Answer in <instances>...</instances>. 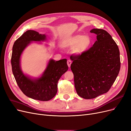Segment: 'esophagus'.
Wrapping results in <instances>:
<instances>
[{"label": "esophagus", "instance_id": "34e87169", "mask_svg": "<svg viewBox=\"0 0 131 131\" xmlns=\"http://www.w3.org/2000/svg\"><path fill=\"white\" fill-rule=\"evenodd\" d=\"M67 65H68V66H69V67H70L71 65V64H72V61H71L70 60H67Z\"/></svg>", "mask_w": 131, "mask_h": 131}]
</instances>
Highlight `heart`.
Instances as JSON below:
<instances>
[{
    "mask_svg": "<svg viewBox=\"0 0 131 131\" xmlns=\"http://www.w3.org/2000/svg\"><path fill=\"white\" fill-rule=\"evenodd\" d=\"M93 43L89 36L78 34L70 38L66 42V46L73 48V53L80 55L86 52L90 48Z\"/></svg>",
    "mask_w": 131,
    "mask_h": 131,
    "instance_id": "obj_1",
    "label": "heart"
}]
</instances>
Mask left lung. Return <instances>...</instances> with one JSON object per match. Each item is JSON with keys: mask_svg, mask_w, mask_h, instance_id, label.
<instances>
[{"mask_svg": "<svg viewBox=\"0 0 131 131\" xmlns=\"http://www.w3.org/2000/svg\"><path fill=\"white\" fill-rule=\"evenodd\" d=\"M97 41L80 55H72L71 65L77 93L84 99H92L107 93L121 69L118 45L106 31L93 29Z\"/></svg>", "mask_w": 131, "mask_h": 131, "instance_id": "obj_1", "label": "left lung"}]
</instances>
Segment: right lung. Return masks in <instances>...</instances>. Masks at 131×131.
<instances>
[{
    "instance_id": "1",
    "label": "right lung",
    "mask_w": 131,
    "mask_h": 131,
    "mask_svg": "<svg viewBox=\"0 0 131 131\" xmlns=\"http://www.w3.org/2000/svg\"><path fill=\"white\" fill-rule=\"evenodd\" d=\"M46 36L29 30L26 31L14 43L11 65L14 77L23 93L34 100L48 101L54 97L57 92L58 82L67 70L66 59L54 61L50 59L42 77L32 79L25 75L20 66V57L24 49L32 41H43Z\"/></svg>"
}]
</instances>
